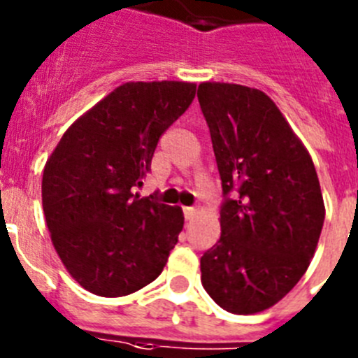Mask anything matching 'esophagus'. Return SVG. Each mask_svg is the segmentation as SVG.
<instances>
[{
    "instance_id": "1",
    "label": "esophagus",
    "mask_w": 358,
    "mask_h": 358,
    "mask_svg": "<svg viewBox=\"0 0 358 358\" xmlns=\"http://www.w3.org/2000/svg\"><path fill=\"white\" fill-rule=\"evenodd\" d=\"M199 213L197 208H185V218L186 220H192V218H195V215Z\"/></svg>"
}]
</instances>
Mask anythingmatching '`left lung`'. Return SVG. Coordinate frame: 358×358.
Listing matches in <instances>:
<instances>
[{
    "mask_svg": "<svg viewBox=\"0 0 358 358\" xmlns=\"http://www.w3.org/2000/svg\"><path fill=\"white\" fill-rule=\"evenodd\" d=\"M197 98L226 195L220 238L201 258L202 287L231 314H258L283 299L314 258L324 222L317 172L264 91L202 82Z\"/></svg>",
    "mask_w": 358,
    "mask_h": 358,
    "instance_id": "obj_1",
    "label": "left lung"
}]
</instances>
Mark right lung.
I'll return each mask as SVG.
<instances>
[{
  "mask_svg": "<svg viewBox=\"0 0 358 358\" xmlns=\"http://www.w3.org/2000/svg\"><path fill=\"white\" fill-rule=\"evenodd\" d=\"M194 82H125L71 123L44 164L52 243L78 285L122 297L156 280L182 231L177 206L132 194Z\"/></svg>",
  "mask_w": 358,
  "mask_h": 358,
  "instance_id": "obj_1",
  "label": "right lung"
}]
</instances>
